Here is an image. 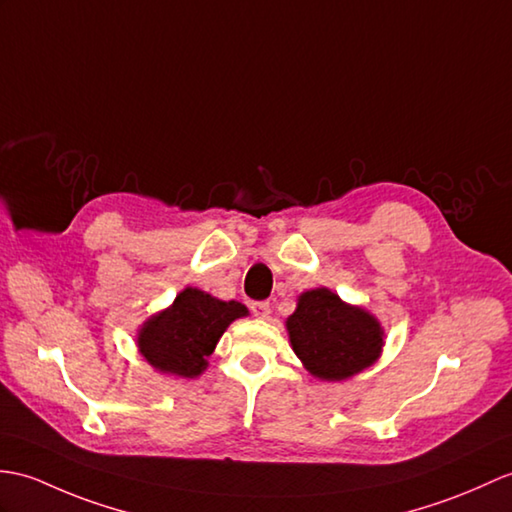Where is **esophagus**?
Instances as JSON below:
<instances>
[{
    "label": "esophagus",
    "mask_w": 512,
    "mask_h": 512,
    "mask_svg": "<svg viewBox=\"0 0 512 512\" xmlns=\"http://www.w3.org/2000/svg\"><path fill=\"white\" fill-rule=\"evenodd\" d=\"M251 312H253L257 318H268V314H270V303H268V301H255V303H251Z\"/></svg>",
    "instance_id": "esophagus-1"
}]
</instances>
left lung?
Here are the masks:
<instances>
[{"mask_svg":"<svg viewBox=\"0 0 512 512\" xmlns=\"http://www.w3.org/2000/svg\"><path fill=\"white\" fill-rule=\"evenodd\" d=\"M285 325L307 371L327 382L364 371L384 344V331L371 314L342 303L327 288L301 294L299 307Z\"/></svg>","mask_w":512,"mask_h":512,"instance_id":"obj_1","label":"left lung"}]
</instances>
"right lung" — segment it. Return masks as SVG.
<instances>
[{
  "mask_svg": "<svg viewBox=\"0 0 512 512\" xmlns=\"http://www.w3.org/2000/svg\"><path fill=\"white\" fill-rule=\"evenodd\" d=\"M248 310L237 301H218L211 294L187 288L168 310L152 316L139 331V351L161 373L196 377L235 318Z\"/></svg>",
  "mask_w": 512,
  "mask_h": 512,
  "instance_id": "add662e5",
  "label": "right lung"
}]
</instances>
